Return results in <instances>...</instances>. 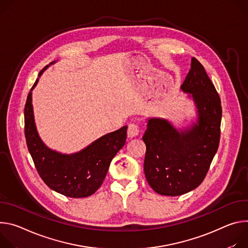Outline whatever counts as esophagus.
Returning <instances> with one entry per match:
<instances>
[{
    "label": "esophagus",
    "instance_id": "34e87169",
    "mask_svg": "<svg viewBox=\"0 0 248 248\" xmlns=\"http://www.w3.org/2000/svg\"><path fill=\"white\" fill-rule=\"evenodd\" d=\"M139 132H140V129H139L138 125L135 124V123L129 124L128 131H127V134H128L129 138H133V137H136L137 135L139 134Z\"/></svg>",
    "mask_w": 248,
    "mask_h": 248
}]
</instances>
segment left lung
<instances>
[{"label": "left lung", "mask_w": 248, "mask_h": 248, "mask_svg": "<svg viewBox=\"0 0 248 248\" xmlns=\"http://www.w3.org/2000/svg\"><path fill=\"white\" fill-rule=\"evenodd\" d=\"M180 89L195 104L196 121L176 129L167 119L149 118L143 136L147 181L156 193L166 196L183 195L202 183L221 134V99L196 58H192Z\"/></svg>", "instance_id": "left-lung-1"}]
</instances>
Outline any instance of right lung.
Listing matches in <instances>:
<instances>
[{
	"mask_svg": "<svg viewBox=\"0 0 248 248\" xmlns=\"http://www.w3.org/2000/svg\"><path fill=\"white\" fill-rule=\"evenodd\" d=\"M54 62L42 69L38 75ZM34 82L24 106V134L27 148L33 159L38 174L52 190L71 198H85L93 195L102 184L110 162L123 148L127 138V126L103 135L85 149L74 154H62L48 148L36 129L32 91Z\"/></svg>",
	"mask_w": 248,
	"mask_h": 248,
	"instance_id": "add662e5",
	"label": "right lung"
}]
</instances>
